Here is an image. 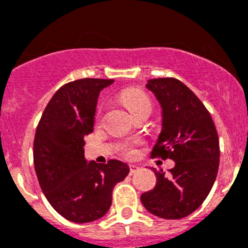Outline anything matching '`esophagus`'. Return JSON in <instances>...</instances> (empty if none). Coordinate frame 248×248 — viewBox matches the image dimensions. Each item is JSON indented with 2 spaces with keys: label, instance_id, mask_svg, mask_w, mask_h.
<instances>
[{
  "label": "esophagus",
  "instance_id": "esophagus-1",
  "mask_svg": "<svg viewBox=\"0 0 248 248\" xmlns=\"http://www.w3.org/2000/svg\"><path fill=\"white\" fill-rule=\"evenodd\" d=\"M129 169H130V175H133V174H135L138 170H139V166H138V165H130V166H129Z\"/></svg>",
  "mask_w": 248,
  "mask_h": 248
}]
</instances>
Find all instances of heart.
Wrapping results in <instances>:
<instances>
[{"instance_id":"b5f03b06","label":"heart","mask_w":248,"mask_h":248,"mask_svg":"<svg viewBox=\"0 0 248 248\" xmlns=\"http://www.w3.org/2000/svg\"><path fill=\"white\" fill-rule=\"evenodd\" d=\"M122 102L130 111H134L143 107L150 108V100L145 94L138 89H126L122 93ZM126 154H130L129 151H125Z\"/></svg>"}]
</instances>
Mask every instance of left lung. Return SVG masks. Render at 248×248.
<instances>
[{"label": "left lung", "mask_w": 248, "mask_h": 248, "mask_svg": "<svg viewBox=\"0 0 248 248\" xmlns=\"http://www.w3.org/2000/svg\"><path fill=\"white\" fill-rule=\"evenodd\" d=\"M146 88L161 108V131L151 154L171 159L170 175L155 170L154 189L141 195V203L157 217L177 220L192 214L205 201L217 176V131L205 105L175 78L149 79Z\"/></svg>", "instance_id": "1"}]
</instances>
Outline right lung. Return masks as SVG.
I'll use <instances>...</instances> for the list:
<instances>
[{"label":"right lung","instance_id":"add662e5","mask_svg":"<svg viewBox=\"0 0 248 248\" xmlns=\"http://www.w3.org/2000/svg\"><path fill=\"white\" fill-rule=\"evenodd\" d=\"M114 79L84 78L63 85L46 107L37 126L33 160L48 202L77 223L103 217L111 205L114 186L129 174L128 164L88 161L84 137L93 131L100 92Z\"/></svg>","mask_w":248,"mask_h":248}]
</instances>
